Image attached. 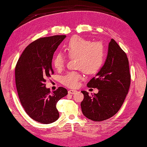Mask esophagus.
I'll list each match as a JSON object with an SVG mask.
<instances>
[{"label": "esophagus", "instance_id": "esophagus-1", "mask_svg": "<svg viewBox=\"0 0 147 147\" xmlns=\"http://www.w3.org/2000/svg\"><path fill=\"white\" fill-rule=\"evenodd\" d=\"M77 92V91L76 90H73V89H70V90L68 91V94H74L76 93V92Z\"/></svg>", "mask_w": 147, "mask_h": 147}]
</instances>
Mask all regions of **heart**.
Masks as SVG:
<instances>
[{
  "label": "heart",
  "instance_id": "heart-1",
  "mask_svg": "<svg viewBox=\"0 0 147 147\" xmlns=\"http://www.w3.org/2000/svg\"><path fill=\"white\" fill-rule=\"evenodd\" d=\"M64 51L68 58H75V65L78 69L86 74H92L102 66L105 50L102 43L92 42L79 36H74L63 46ZM66 58L63 54L57 53L54 56L53 64L57 70L65 67ZM82 79V75L78 71H69L62 77L63 84L69 88H76Z\"/></svg>",
  "mask_w": 147,
  "mask_h": 147
}]
</instances>
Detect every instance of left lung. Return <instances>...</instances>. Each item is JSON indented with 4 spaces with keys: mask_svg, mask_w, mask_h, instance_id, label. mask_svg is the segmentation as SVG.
<instances>
[{
    "mask_svg": "<svg viewBox=\"0 0 147 147\" xmlns=\"http://www.w3.org/2000/svg\"><path fill=\"white\" fill-rule=\"evenodd\" d=\"M131 75L126 54L112 38L104 65L88 84V88L99 89L91 96L81 91L82 113L93 121H103L114 115L121 109L129 91Z\"/></svg>",
    "mask_w": 147,
    "mask_h": 147,
    "instance_id": "8db88e82",
    "label": "left lung"
}]
</instances>
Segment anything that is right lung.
<instances>
[{"label":"right lung","mask_w":147,"mask_h":147,"mask_svg":"<svg viewBox=\"0 0 147 147\" xmlns=\"http://www.w3.org/2000/svg\"><path fill=\"white\" fill-rule=\"evenodd\" d=\"M66 35L40 38L26 47L15 68V80L20 98L26 113L34 121L50 124L59 118L56 103L68 94L63 87L51 92L46 88V79L54 74V53Z\"/></svg>","instance_id":"1"}]
</instances>
